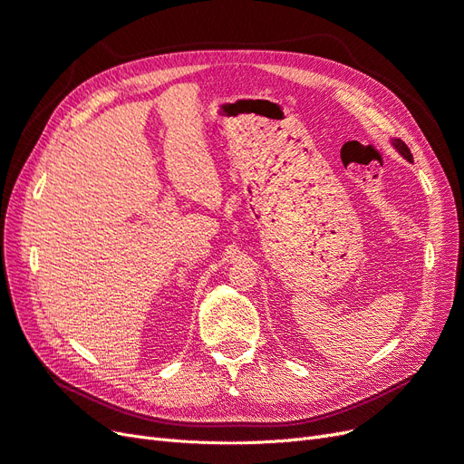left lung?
<instances>
[{"label": "left lung", "instance_id": "obj_1", "mask_svg": "<svg viewBox=\"0 0 464 464\" xmlns=\"http://www.w3.org/2000/svg\"><path fill=\"white\" fill-rule=\"evenodd\" d=\"M394 146L398 148V152L407 160V161H413V156H411V150L410 148H407V144L403 142V140H400V139H396L394 140Z\"/></svg>", "mask_w": 464, "mask_h": 464}]
</instances>
